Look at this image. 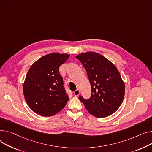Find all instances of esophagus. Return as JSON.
<instances>
[{
	"label": "esophagus",
	"mask_w": 152,
	"mask_h": 152,
	"mask_svg": "<svg viewBox=\"0 0 152 152\" xmlns=\"http://www.w3.org/2000/svg\"><path fill=\"white\" fill-rule=\"evenodd\" d=\"M74 94L75 96H78L79 94H80V90H78V89H77V90H76L74 92Z\"/></svg>",
	"instance_id": "1"
}]
</instances>
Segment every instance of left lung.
<instances>
[{
    "label": "left lung",
    "instance_id": "1",
    "mask_svg": "<svg viewBox=\"0 0 152 152\" xmlns=\"http://www.w3.org/2000/svg\"><path fill=\"white\" fill-rule=\"evenodd\" d=\"M75 58L85 69L91 86V97L85 99L79 96V99L96 117L104 118L113 114L121 105L125 91L118 69L97 53H83Z\"/></svg>",
    "mask_w": 152,
    "mask_h": 152
}]
</instances>
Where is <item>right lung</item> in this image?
<instances>
[{
    "instance_id": "1",
    "label": "right lung",
    "mask_w": 152,
    "mask_h": 152,
    "mask_svg": "<svg viewBox=\"0 0 152 152\" xmlns=\"http://www.w3.org/2000/svg\"><path fill=\"white\" fill-rule=\"evenodd\" d=\"M69 56L51 53L40 58L29 69L23 93L27 104L35 113L50 117L65 107L69 98L59 69Z\"/></svg>"
}]
</instances>
